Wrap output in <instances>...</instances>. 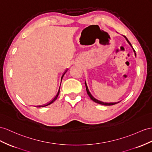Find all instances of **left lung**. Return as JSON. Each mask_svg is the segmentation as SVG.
<instances>
[{"label":"left lung","mask_w":152,"mask_h":152,"mask_svg":"<svg viewBox=\"0 0 152 152\" xmlns=\"http://www.w3.org/2000/svg\"><path fill=\"white\" fill-rule=\"evenodd\" d=\"M124 38H125V39L126 40V41L128 42V44H130V45L132 47V44H130V42L128 41V40L127 39V38L125 37V36H123ZM132 49H133V50H134V53H135V56H136V53H135V50L134 49V48H132ZM85 87H86V91H87V94L88 95V96L90 97V98L93 101V102H94L95 103H98V104H102V105H106V106H109V105H114V104H117V103H119L120 102H115V103H104V102H101V101H99V100H98V99H96V98H94V97H93L92 96V94H91V92H89V90H88V87H87V83H86V81H85Z\"/></svg>","instance_id":"1"}]
</instances>
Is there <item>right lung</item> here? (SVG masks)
<instances>
[{
    "instance_id": "obj_1",
    "label": "right lung",
    "mask_w": 152,
    "mask_h": 152,
    "mask_svg": "<svg viewBox=\"0 0 152 152\" xmlns=\"http://www.w3.org/2000/svg\"><path fill=\"white\" fill-rule=\"evenodd\" d=\"M67 71V70H66V71L64 72V73L63 74V75H62V76H61V82H60V87H59V89H58V92H57V94H56V95L54 96V98L50 101V102H49V103H48L47 104H43V105H39V106H37V107H46V106H48V105H49V104H50L51 103H53L54 101H55L56 99H57V98H58V95H59V93H60V86H61V80H62V79H63V77H64V76L65 75V74L66 73V72Z\"/></svg>"
}]
</instances>
